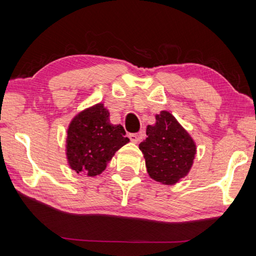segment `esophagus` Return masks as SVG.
<instances>
[{"label":"esophagus","mask_w":256,"mask_h":256,"mask_svg":"<svg viewBox=\"0 0 256 256\" xmlns=\"http://www.w3.org/2000/svg\"><path fill=\"white\" fill-rule=\"evenodd\" d=\"M130 140H131L132 142H134V144H138V142H141L142 140H144V132H138V133H131L128 136Z\"/></svg>","instance_id":"esophagus-1"}]
</instances>
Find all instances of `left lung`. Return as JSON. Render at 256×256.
I'll list each match as a JSON object with an SVG mask.
<instances>
[{
	"mask_svg": "<svg viewBox=\"0 0 256 256\" xmlns=\"http://www.w3.org/2000/svg\"><path fill=\"white\" fill-rule=\"evenodd\" d=\"M146 136L138 148L151 178L172 185L188 174L196 154V142L170 112L156 115V124L146 126Z\"/></svg>",
	"mask_w": 256,
	"mask_h": 256,
	"instance_id": "8db88e82",
	"label": "left lung"
}]
</instances>
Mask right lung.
<instances>
[{
	"mask_svg": "<svg viewBox=\"0 0 256 256\" xmlns=\"http://www.w3.org/2000/svg\"><path fill=\"white\" fill-rule=\"evenodd\" d=\"M120 124L110 120V112L97 104L80 112L68 128L66 158L78 174L94 177L106 170L116 151L130 141Z\"/></svg>",
	"mask_w": 256,
	"mask_h": 256,
	"instance_id": "right-lung-1",
	"label": "right lung"
}]
</instances>
